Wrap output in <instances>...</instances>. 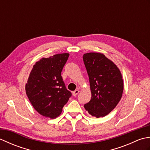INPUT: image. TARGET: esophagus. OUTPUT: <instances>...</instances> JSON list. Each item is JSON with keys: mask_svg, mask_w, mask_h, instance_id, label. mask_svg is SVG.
<instances>
[{"mask_svg": "<svg viewBox=\"0 0 150 150\" xmlns=\"http://www.w3.org/2000/svg\"><path fill=\"white\" fill-rule=\"evenodd\" d=\"M79 93V90H76L72 92L73 96H76V95H77Z\"/></svg>", "mask_w": 150, "mask_h": 150, "instance_id": "1", "label": "esophagus"}]
</instances>
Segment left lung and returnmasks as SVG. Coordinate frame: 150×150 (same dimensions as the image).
Wrapping results in <instances>:
<instances>
[{
    "instance_id": "8db88e82",
    "label": "left lung",
    "mask_w": 150,
    "mask_h": 150,
    "mask_svg": "<svg viewBox=\"0 0 150 150\" xmlns=\"http://www.w3.org/2000/svg\"><path fill=\"white\" fill-rule=\"evenodd\" d=\"M83 60L90 79L91 98L84 108L92 116L109 114L122 97L124 83L119 69L103 53H88Z\"/></svg>"
}]
</instances>
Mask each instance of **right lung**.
Returning a JSON list of instances; mask_svg holds the SVG:
<instances>
[{
	"instance_id": "obj_1",
	"label": "right lung",
	"mask_w": 150,
	"mask_h": 150,
	"mask_svg": "<svg viewBox=\"0 0 150 150\" xmlns=\"http://www.w3.org/2000/svg\"><path fill=\"white\" fill-rule=\"evenodd\" d=\"M69 53L42 58L33 67L26 84V95L38 113L51 119L59 116L71 96L62 80L61 72Z\"/></svg>"
}]
</instances>
